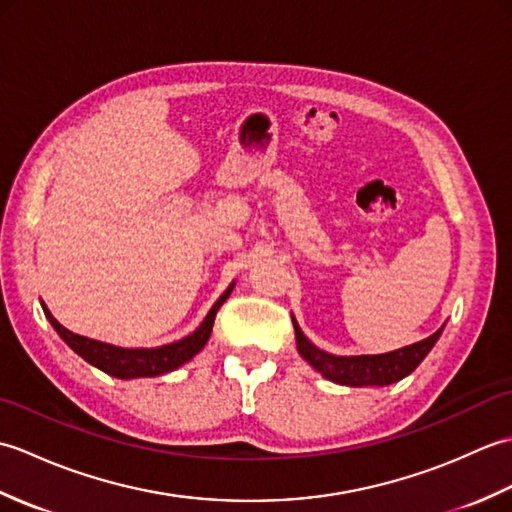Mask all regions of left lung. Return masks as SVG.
I'll use <instances>...</instances> for the list:
<instances>
[{
  "mask_svg": "<svg viewBox=\"0 0 512 512\" xmlns=\"http://www.w3.org/2000/svg\"><path fill=\"white\" fill-rule=\"evenodd\" d=\"M292 325H295L299 354L306 358L317 372H321L325 378L332 380V383L350 385V387H367V385L385 387V385L396 383L400 378H405L422 363V358L431 352V347L436 345V341L442 334V328H440L438 332L427 336V339L411 343L407 347H400L396 352H387L378 356H332L319 350V347H314L306 339V334L301 332L295 319H292Z\"/></svg>",
  "mask_w": 512,
  "mask_h": 512,
  "instance_id": "8db88e82",
  "label": "left lung"
}]
</instances>
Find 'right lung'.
Wrapping results in <instances>:
<instances>
[{
    "label": "right lung",
    "mask_w": 512,
    "mask_h": 512,
    "mask_svg": "<svg viewBox=\"0 0 512 512\" xmlns=\"http://www.w3.org/2000/svg\"><path fill=\"white\" fill-rule=\"evenodd\" d=\"M231 290H233V284L228 286L224 295L215 301V306L211 308L209 314H206V319L202 321L200 328L193 334H189L187 339L162 345V347H154V350H125V347H114V345L88 339V336H81V334L65 330L63 325L52 317L46 306H43V312H46L48 321L52 323V328L57 330L61 339L68 343L81 358H85L90 365L103 369L105 374L116 376V378L160 376V374H167V372H171V369H176L187 361H191V358L202 350L213 332L215 314L222 308V303L228 299V295H231Z\"/></svg>",
    "instance_id": "1"
}]
</instances>
